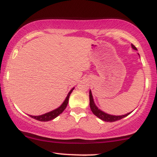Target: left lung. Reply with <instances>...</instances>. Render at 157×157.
<instances>
[{"label":"left lung","instance_id":"left-lung-1","mask_svg":"<svg viewBox=\"0 0 157 157\" xmlns=\"http://www.w3.org/2000/svg\"><path fill=\"white\" fill-rule=\"evenodd\" d=\"M131 47H132L133 49L137 50V48L135 47L133 44H131ZM89 100H90V103H89L90 108H91V111H92V113L95 115V116H97V117L100 118V120H103V121H105V122L117 121V120H121V119L127 117L128 115H129L131 112H132V111H131V112H130V113H125V114H124V115H120V116L111 115V114H109V113L104 112V111H102V110L99 109L98 107L95 105L94 101V99H93L92 93H91V90L89 91Z\"/></svg>","mask_w":157,"mask_h":157}]
</instances>
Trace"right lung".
Segmentation results:
<instances>
[{"mask_svg":"<svg viewBox=\"0 0 157 157\" xmlns=\"http://www.w3.org/2000/svg\"><path fill=\"white\" fill-rule=\"evenodd\" d=\"M74 89H75V87L72 88V89H71V91L68 92L67 97H66V99H65L63 102L61 104V105L59 106V107L57 108L56 109L53 110V111H49V112H48V113H44V114L39 115V116H32V115H29V116L31 117L32 118L35 119V120H38V121H41V122H47V121H49V120H53V119L56 118L57 117H58L59 115H60L65 109H66V106H67V105H68V99H69L70 94H71V92H72V91Z\"/></svg>","mask_w":157,"mask_h":157,"instance_id":"right-lung-1","label":"right lung"}]
</instances>
